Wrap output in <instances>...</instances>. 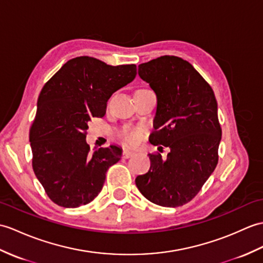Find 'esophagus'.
<instances>
[{
    "label": "esophagus",
    "instance_id": "obj_1",
    "mask_svg": "<svg viewBox=\"0 0 263 263\" xmlns=\"http://www.w3.org/2000/svg\"><path fill=\"white\" fill-rule=\"evenodd\" d=\"M123 157L125 158V159H127V158H130V157H132L133 155H134V151H132V150H130V149H124L123 150Z\"/></svg>",
    "mask_w": 263,
    "mask_h": 263
}]
</instances>
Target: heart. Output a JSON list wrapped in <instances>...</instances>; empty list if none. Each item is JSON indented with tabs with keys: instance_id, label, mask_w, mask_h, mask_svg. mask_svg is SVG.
Segmentation results:
<instances>
[{
	"instance_id": "b5f03b06",
	"label": "heart",
	"mask_w": 263,
	"mask_h": 263,
	"mask_svg": "<svg viewBox=\"0 0 263 263\" xmlns=\"http://www.w3.org/2000/svg\"><path fill=\"white\" fill-rule=\"evenodd\" d=\"M119 138L129 144H137L142 139V130L125 126L119 132Z\"/></svg>"
}]
</instances>
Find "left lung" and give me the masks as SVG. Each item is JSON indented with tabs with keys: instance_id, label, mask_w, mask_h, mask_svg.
<instances>
[{
	"instance_id": "1",
	"label": "left lung",
	"mask_w": 263,
	"mask_h": 263,
	"mask_svg": "<svg viewBox=\"0 0 263 263\" xmlns=\"http://www.w3.org/2000/svg\"><path fill=\"white\" fill-rule=\"evenodd\" d=\"M138 74L157 95L150 142L170 152L166 159L149 154V172L138 176L136 185L154 204L182 206L196 196L218 161L222 129L214 91L191 64L176 56L139 65Z\"/></svg>"
}]
</instances>
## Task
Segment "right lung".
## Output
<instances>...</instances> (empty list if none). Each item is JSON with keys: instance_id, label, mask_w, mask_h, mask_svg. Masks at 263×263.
<instances>
[{"instance_id": "add662e5", "label": "right lung", "mask_w": 263, "mask_h": 263, "mask_svg": "<svg viewBox=\"0 0 263 263\" xmlns=\"http://www.w3.org/2000/svg\"><path fill=\"white\" fill-rule=\"evenodd\" d=\"M136 75L133 64L111 66L82 56L68 60L42 87L29 139L33 172L54 204L75 209L102 191L122 149L111 145L90 154L88 123L105 115L109 97Z\"/></svg>"}]
</instances>
